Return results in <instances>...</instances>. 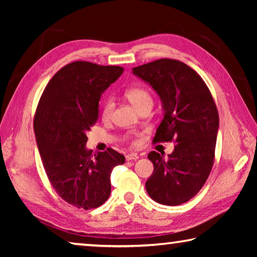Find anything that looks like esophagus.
Instances as JSON below:
<instances>
[{
	"label": "esophagus",
	"mask_w": 257,
	"mask_h": 257,
	"mask_svg": "<svg viewBox=\"0 0 257 257\" xmlns=\"http://www.w3.org/2000/svg\"><path fill=\"white\" fill-rule=\"evenodd\" d=\"M139 159V156L137 155V153H130L128 155H125V160L127 161H136Z\"/></svg>",
	"instance_id": "1"
}]
</instances>
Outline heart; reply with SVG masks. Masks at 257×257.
Wrapping results in <instances>:
<instances>
[{"label": "heart", "instance_id": "b5f03b06", "mask_svg": "<svg viewBox=\"0 0 257 257\" xmlns=\"http://www.w3.org/2000/svg\"><path fill=\"white\" fill-rule=\"evenodd\" d=\"M125 96L139 110L146 105L152 106V104H153V97H152L151 92L143 86H136L129 88L125 92ZM113 108H114V101H113L112 97H106L104 99L101 107V116L104 120L111 118Z\"/></svg>", "mask_w": 257, "mask_h": 257}]
</instances>
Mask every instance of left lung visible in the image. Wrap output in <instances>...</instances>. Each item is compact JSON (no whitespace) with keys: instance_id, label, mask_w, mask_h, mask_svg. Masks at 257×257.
I'll return each mask as SVG.
<instances>
[{"instance_id":"obj_1","label":"left lung","mask_w":257,"mask_h":257,"mask_svg":"<svg viewBox=\"0 0 257 257\" xmlns=\"http://www.w3.org/2000/svg\"><path fill=\"white\" fill-rule=\"evenodd\" d=\"M133 72L149 82L163 103L164 118L153 143H176L168 159L154 151L149 154L154 170L146 190L160 204L180 205L201 190L214 163L219 128L215 102L202 77L181 61L155 60Z\"/></svg>"}]
</instances>
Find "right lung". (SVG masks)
Here are the masks:
<instances>
[{
  "mask_svg": "<svg viewBox=\"0 0 257 257\" xmlns=\"http://www.w3.org/2000/svg\"><path fill=\"white\" fill-rule=\"evenodd\" d=\"M118 66L75 61L61 68L43 92L35 112L34 132L43 167L56 194L84 210L105 203L110 175L124 156L113 149L86 150V132L96 123L102 93L122 75Z\"/></svg>",
  "mask_w": 257,
  "mask_h": 257,
  "instance_id": "add662e5",
  "label": "right lung"
}]
</instances>
